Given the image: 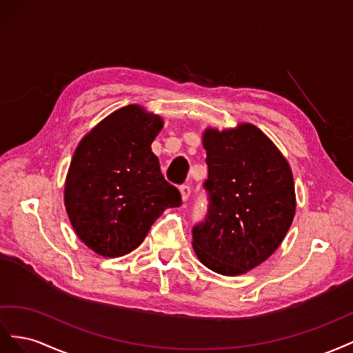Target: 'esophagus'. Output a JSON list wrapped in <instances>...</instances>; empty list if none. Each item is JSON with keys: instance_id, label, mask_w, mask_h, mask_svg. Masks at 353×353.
Segmentation results:
<instances>
[{"instance_id": "esophagus-1", "label": "esophagus", "mask_w": 353, "mask_h": 353, "mask_svg": "<svg viewBox=\"0 0 353 353\" xmlns=\"http://www.w3.org/2000/svg\"><path fill=\"white\" fill-rule=\"evenodd\" d=\"M180 194H182L183 201H188L190 196V186H188V185L180 186Z\"/></svg>"}]
</instances>
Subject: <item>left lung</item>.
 I'll return each instance as SVG.
<instances>
[{"label":"left lung","instance_id":"left-lung-1","mask_svg":"<svg viewBox=\"0 0 353 353\" xmlns=\"http://www.w3.org/2000/svg\"><path fill=\"white\" fill-rule=\"evenodd\" d=\"M208 165V214L192 230L201 263L220 275L247 274L283 243L296 214L288 161L256 125L208 127L203 133Z\"/></svg>","mask_w":353,"mask_h":353}]
</instances>
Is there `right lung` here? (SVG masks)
Returning <instances> with one entry per match:
<instances>
[{
    "mask_svg": "<svg viewBox=\"0 0 353 353\" xmlns=\"http://www.w3.org/2000/svg\"><path fill=\"white\" fill-rule=\"evenodd\" d=\"M159 115L127 105L78 143L65 182V208L77 236L102 257H121L143 243L164 210L182 204L150 145Z\"/></svg>",
    "mask_w": 353,
    "mask_h": 353,
    "instance_id": "1",
    "label": "right lung"
}]
</instances>
